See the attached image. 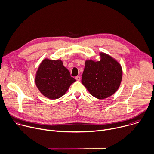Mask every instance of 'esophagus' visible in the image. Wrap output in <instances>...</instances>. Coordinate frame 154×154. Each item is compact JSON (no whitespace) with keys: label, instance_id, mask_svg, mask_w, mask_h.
Wrapping results in <instances>:
<instances>
[{"label":"esophagus","instance_id":"1","mask_svg":"<svg viewBox=\"0 0 154 154\" xmlns=\"http://www.w3.org/2000/svg\"><path fill=\"white\" fill-rule=\"evenodd\" d=\"M75 79L77 80V81H79L81 79V77L79 76H77L75 77Z\"/></svg>","mask_w":154,"mask_h":154}]
</instances>
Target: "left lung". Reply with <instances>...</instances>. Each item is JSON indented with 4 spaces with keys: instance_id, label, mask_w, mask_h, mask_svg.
I'll return each mask as SVG.
<instances>
[{
    "instance_id": "obj_1",
    "label": "left lung",
    "mask_w": 154,
    "mask_h": 154,
    "mask_svg": "<svg viewBox=\"0 0 154 154\" xmlns=\"http://www.w3.org/2000/svg\"><path fill=\"white\" fill-rule=\"evenodd\" d=\"M99 61L86 60L82 84L94 97L103 100L112 95L119 88L122 76L121 65L109 55L101 53Z\"/></svg>"
}]
</instances>
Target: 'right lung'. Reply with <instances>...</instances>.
<instances>
[{"label":"right lung","instance_id":"right-lung-1","mask_svg":"<svg viewBox=\"0 0 154 154\" xmlns=\"http://www.w3.org/2000/svg\"><path fill=\"white\" fill-rule=\"evenodd\" d=\"M76 79L63 66L62 60L45 59L36 73L35 82L41 93L51 100L63 96Z\"/></svg>","mask_w":154,"mask_h":154}]
</instances>
